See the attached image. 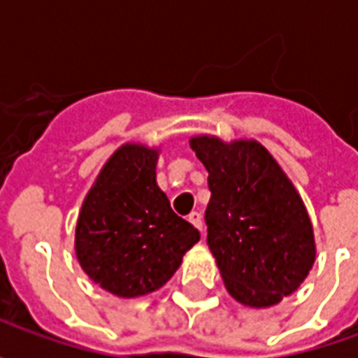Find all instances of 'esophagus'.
<instances>
[{"label":"esophagus","mask_w":358,"mask_h":358,"mask_svg":"<svg viewBox=\"0 0 358 358\" xmlns=\"http://www.w3.org/2000/svg\"><path fill=\"white\" fill-rule=\"evenodd\" d=\"M187 220H189V222H192V224H194L195 228H197V230L203 234V220H201V215H199V213H192V215L187 217Z\"/></svg>","instance_id":"obj_1"}]
</instances>
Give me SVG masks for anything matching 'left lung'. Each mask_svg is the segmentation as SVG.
<instances>
[{
	"mask_svg": "<svg viewBox=\"0 0 358 358\" xmlns=\"http://www.w3.org/2000/svg\"><path fill=\"white\" fill-rule=\"evenodd\" d=\"M209 172L207 243L234 299L270 307L292 295L315 263L307 209L268 151L257 141L192 138Z\"/></svg>",
	"mask_w": 358,
	"mask_h": 358,
	"instance_id": "8db88e82",
	"label": "left lung"
}]
</instances>
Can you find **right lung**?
Segmentation results:
<instances>
[{"label": "right lung", "instance_id": "1", "mask_svg": "<svg viewBox=\"0 0 358 358\" xmlns=\"http://www.w3.org/2000/svg\"><path fill=\"white\" fill-rule=\"evenodd\" d=\"M157 151L128 143L103 166L76 224V257L95 284L118 297L163 287L199 241L155 180Z\"/></svg>", "mask_w": 358, "mask_h": 358}]
</instances>
